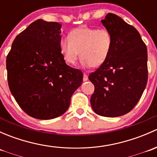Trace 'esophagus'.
I'll use <instances>...</instances> for the list:
<instances>
[{
    "instance_id": "obj_1",
    "label": "esophagus",
    "mask_w": 157,
    "mask_h": 157,
    "mask_svg": "<svg viewBox=\"0 0 157 157\" xmlns=\"http://www.w3.org/2000/svg\"><path fill=\"white\" fill-rule=\"evenodd\" d=\"M83 81H87L88 80V76H87V74H86V73H84V74H83Z\"/></svg>"
}]
</instances>
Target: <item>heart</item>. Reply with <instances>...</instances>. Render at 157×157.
Instances as JSON below:
<instances>
[{
    "mask_svg": "<svg viewBox=\"0 0 157 157\" xmlns=\"http://www.w3.org/2000/svg\"><path fill=\"white\" fill-rule=\"evenodd\" d=\"M59 45L68 64H75L81 57L83 67H98L109 58L113 46V37L106 29L80 26L71 30L68 39H61Z\"/></svg>",
    "mask_w": 157,
    "mask_h": 157,
    "instance_id": "b5f03b06",
    "label": "heart"
}]
</instances>
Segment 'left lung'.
<instances>
[{
	"label": "left lung",
	"mask_w": 157,
	"mask_h": 157,
	"mask_svg": "<svg viewBox=\"0 0 157 157\" xmlns=\"http://www.w3.org/2000/svg\"><path fill=\"white\" fill-rule=\"evenodd\" d=\"M101 22L113 46L107 61L89 75L95 86L90 103L97 115L115 118L132 110L146 88L147 49L138 31L118 16L109 13Z\"/></svg>",
	"instance_id": "1"
}]
</instances>
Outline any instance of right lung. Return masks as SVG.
Listing matches in <instances>:
<instances>
[{
  "label": "right lung",
  "instance_id": "right-lung-1",
  "mask_svg": "<svg viewBox=\"0 0 157 157\" xmlns=\"http://www.w3.org/2000/svg\"><path fill=\"white\" fill-rule=\"evenodd\" d=\"M61 25L37 20L13 40L7 57V80L27 115L48 120L67 110L83 73L66 64L60 50Z\"/></svg>",
  "mask_w": 157,
  "mask_h": 157
}]
</instances>
